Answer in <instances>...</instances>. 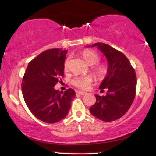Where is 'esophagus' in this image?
<instances>
[{"instance_id": "obj_1", "label": "esophagus", "mask_w": 156, "mask_h": 156, "mask_svg": "<svg viewBox=\"0 0 156 156\" xmlns=\"http://www.w3.org/2000/svg\"><path fill=\"white\" fill-rule=\"evenodd\" d=\"M77 93H78V94H80V95H84V94H87V93L85 92H83V91H78V92H77Z\"/></svg>"}]
</instances>
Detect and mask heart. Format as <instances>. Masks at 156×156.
Returning a JSON list of instances; mask_svg holds the SVG:
<instances>
[{"mask_svg":"<svg viewBox=\"0 0 156 156\" xmlns=\"http://www.w3.org/2000/svg\"><path fill=\"white\" fill-rule=\"evenodd\" d=\"M82 56L86 61L87 64L89 65H93L98 63L100 60V56L98 53L92 50H85L82 53ZM69 58H68L65 60L64 64V68L65 70H67L69 67ZM93 70L95 73V74L100 78H103L107 74V67L103 64H95L92 67ZM93 82V77L91 75H86V76H76L71 80V83L73 86L79 88L80 89H87L89 86L92 84Z\"/></svg>","mask_w":156,"mask_h":156,"instance_id":"1","label":"heart"}]
</instances>
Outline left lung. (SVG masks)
Returning a JSON list of instances; mask_svg holds the SVG:
<instances>
[{
	"label": "left lung",
	"mask_w": 156,
	"mask_h": 156,
	"mask_svg": "<svg viewBox=\"0 0 156 156\" xmlns=\"http://www.w3.org/2000/svg\"><path fill=\"white\" fill-rule=\"evenodd\" d=\"M90 47V46H88ZM108 60L107 76L100 86L105 96L96 94V103L90 107L91 114L104 122L117 120L129 110L136 89L135 69L120 51L105 43H94Z\"/></svg>",
	"instance_id": "8db88e82"
}]
</instances>
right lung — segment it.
I'll list each match as a JSON object with an SVG mask.
<instances>
[{
	"label": "right lung",
	"instance_id": "add662e5",
	"mask_svg": "<svg viewBox=\"0 0 156 156\" xmlns=\"http://www.w3.org/2000/svg\"><path fill=\"white\" fill-rule=\"evenodd\" d=\"M67 51L53 48L44 51L31 60L23 78L24 101L37 119L55 123L67 115L76 96L73 89L59 92L54 89L64 76Z\"/></svg>",
	"mask_w": 156,
	"mask_h": 156
}]
</instances>
